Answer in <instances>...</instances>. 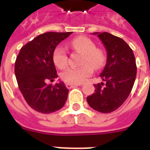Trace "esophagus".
Returning a JSON list of instances; mask_svg holds the SVG:
<instances>
[{"mask_svg":"<svg viewBox=\"0 0 150 150\" xmlns=\"http://www.w3.org/2000/svg\"><path fill=\"white\" fill-rule=\"evenodd\" d=\"M80 84H66V87L68 88V89H71V88H75L77 86H79Z\"/></svg>","mask_w":150,"mask_h":150,"instance_id":"esophagus-1","label":"esophagus"}]
</instances>
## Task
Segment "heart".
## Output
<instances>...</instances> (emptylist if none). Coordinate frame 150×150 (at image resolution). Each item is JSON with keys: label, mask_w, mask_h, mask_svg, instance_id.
<instances>
[{"label": "heart", "mask_w": 150, "mask_h": 150, "mask_svg": "<svg viewBox=\"0 0 150 150\" xmlns=\"http://www.w3.org/2000/svg\"><path fill=\"white\" fill-rule=\"evenodd\" d=\"M70 46L83 54L79 68L70 67L61 74L62 81L67 84H80L92 73V69L98 70L105 63L106 57L104 51L96 48L95 43L87 37L75 38L70 42ZM53 61L59 69L65 68L68 58L66 50L61 46L56 47L53 52Z\"/></svg>", "instance_id": "1"}]
</instances>
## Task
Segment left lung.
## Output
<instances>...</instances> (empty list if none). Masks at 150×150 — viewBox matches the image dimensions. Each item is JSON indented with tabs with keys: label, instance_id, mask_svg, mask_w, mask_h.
I'll list each match as a JSON object with an SVG mask.
<instances>
[{
	"label": "left lung",
	"instance_id": "8db88e82",
	"mask_svg": "<svg viewBox=\"0 0 150 150\" xmlns=\"http://www.w3.org/2000/svg\"><path fill=\"white\" fill-rule=\"evenodd\" d=\"M107 50V62L100 77L104 83L94 84L95 92L87 97L91 108L100 112L116 110L130 94L137 76L136 59L132 50L119 37L104 33H93Z\"/></svg>",
	"mask_w": 150,
	"mask_h": 150
}]
</instances>
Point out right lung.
Returning a JSON list of instances; mask_svg holds the SVG:
<instances>
[{"instance_id":"right-lung-1","label":"right lung","mask_w":150,"mask_h":150,"mask_svg":"<svg viewBox=\"0 0 150 150\" xmlns=\"http://www.w3.org/2000/svg\"><path fill=\"white\" fill-rule=\"evenodd\" d=\"M72 32H47L21 47L15 62V75L23 97L34 110L51 113L61 109L67 100L69 90L63 82L52 86L47 80L58 77L53 52Z\"/></svg>"}]
</instances>
